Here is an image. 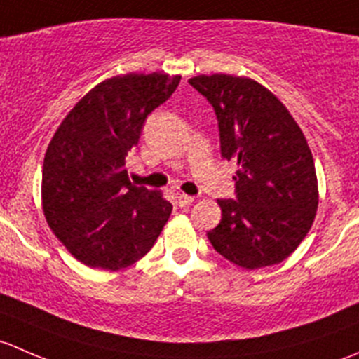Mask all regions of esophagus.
Returning <instances> with one entry per match:
<instances>
[{"instance_id": "obj_1", "label": "esophagus", "mask_w": 359, "mask_h": 359, "mask_svg": "<svg viewBox=\"0 0 359 359\" xmlns=\"http://www.w3.org/2000/svg\"><path fill=\"white\" fill-rule=\"evenodd\" d=\"M193 201H194V196H189V194H179V196H177V203H179V206H187Z\"/></svg>"}]
</instances>
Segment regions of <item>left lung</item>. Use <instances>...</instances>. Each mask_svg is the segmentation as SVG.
<instances>
[{
    "label": "left lung",
    "mask_w": 359,
    "mask_h": 359,
    "mask_svg": "<svg viewBox=\"0 0 359 359\" xmlns=\"http://www.w3.org/2000/svg\"><path fill=\"white\" fill-rule=\"evenodd\" d=\"M189 83L215 109L220 154L238 166L236 200H217L222 220L206 236L243 269L280 264L309 233L320 201L306 137L281 100L255 79L200 74Z\"/></svg>",
    "instance_id": "1"
}]
</instances>
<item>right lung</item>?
Returning <instances> with one entry per match:
<instances>
[{
  "label": "right lung",
  "mask_w": 359,
  "mask_h": 359,
  "mask_svg": "<svg viewBox=\"0 0 359 359\" xmlns=\"http://www.w3.org/2000/svg\"><path fill=\"white\" fill-rule=\"evenodd\" d=\"M180 76H112L93 86L60 123L43 163L41 205L60 243L88 267L119 271L142 259L172 203L133 186L125 159L142 125L170 99Z\"/></svg>",
  "instance_id": "add662e5"
}]
</instances>
